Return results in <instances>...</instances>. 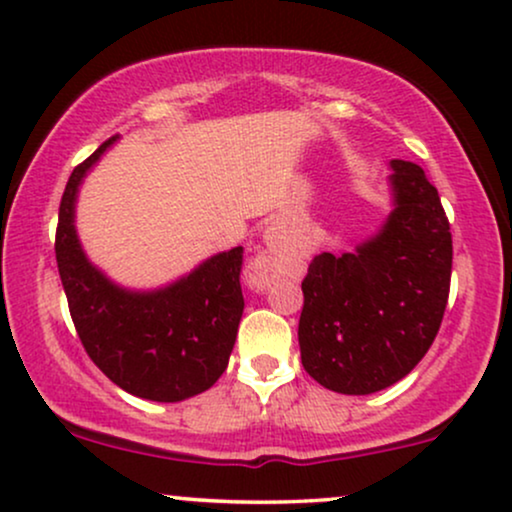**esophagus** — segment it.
<instances>
[{
    "instance_id": "obj_1",
    "label": "esophagus",
    "mask_w": 512,
    "mask_h": 512,
    "mask_svg": "<svg viewBox=\"0 0 512 512\" xmlns=\"http://www.w3.org/2000/svg\"><path fill=\"white\" fill-rule=\"evenodd\" d=\"M269 264L267 260H257L250 267V283L255 288H267L269 286Z\"/></svg>"
}]
</instances>
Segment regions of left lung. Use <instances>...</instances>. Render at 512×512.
Segmentation results:
<instances>
[{"label": "left lung", "mask_w": 512, "mask_h": 512, "mask_svg": "<svg viewBox=\"0 0 512 512\" xmlns=\"http://www.w3.org/2000/svg\"><path fill=\"white\" fill-rule=\"evenodd\" d=\"M397 208L357 252H321L302 281V366L342 394H371L409 375L442 326L451 226L423 167L392 160Z\"/></svg>", "instance_id": "obj_1"}]
</instances>
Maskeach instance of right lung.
Wrapping results in <instances>:
<instances>
[{
	"instance_id": "1",
	"label": "right lung",
	"mask_w": 512,
	"mask_h": 512,
	"mask_svg": "<svg viewBox=\"0 0 512 512\" xmlns=\"http://www.w3.org/2000/svg\"><path fill=\"white\" fill-rule=\"evenodd\" d=\"M115 141L70 174L58 208L56 262L84 352L115 385L151 401H181L210 390L226 371L243 314V248H234L155 293H127L87 262L73 208L84 172Z\"/></svg>"
}]
</instances>
